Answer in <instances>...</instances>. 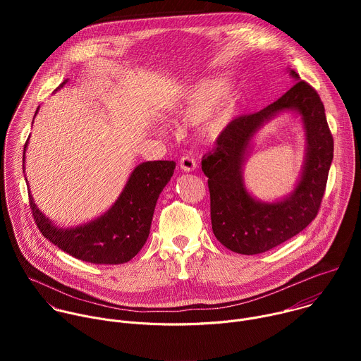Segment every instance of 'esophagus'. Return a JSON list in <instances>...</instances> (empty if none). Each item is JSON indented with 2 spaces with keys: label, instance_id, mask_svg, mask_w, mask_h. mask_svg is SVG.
I'll return each instance as SVG.
<instances>
[{
  "label": "esophagus",
  "instance_id": "1",
  "mask_svg": "<svg viewBox=\"0 0 361 361\" xmlns=\"http://www.w3.org/2000/svg\"><path fill=\"white\" fill-rule=\"evenodd\" d=\"M180 167L183 171H194L197 167V163L194 160V157L191 156H183L180 159Z\"/></svg>",
  "mask_w": 361,
  "mask_h": 361
}]
</instances>
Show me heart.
Returning a JSON list of instances; mask_svg holds the SVG:
<instances>
[{
    "instance_id": "1",
    "label": "heart",
    "mask_w": 361,
    "mask_h": 361,
    "mask_svg": "<svg viewBox=\"0 0 361 361\" xmlns=\"http://www.w3.org/2000/svg\"><path fill=\"white\" fill-rule=\"evenodd\" d=\"M220 90V81H207L191 88L185 97L176 104V111L192 114L198 111L213 94ZM235 95L231 91L221 92L210 106L204 107L195 116L198 133L205 138L219 137L230 124L235 114Z\"/></svg>"
}]
</instances>
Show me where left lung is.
<instances>
[{
  "label": "left lung",
  "mask_w": 361,
  "mask_h": 361,
  "mask_svg": "<svg viewBox=\"0 0 361 361\" xmlns=\"http://www.w3.org/2000/svg\"><path fill=\"white\" fill-rule=\"evenodd\" d=\"M290 74L297 82L284 95L259 113L230 121L214 148L201 160V169L209 177L213 233L234 252L251 255L269 251L304 230L320 210L333 160V135L317 91L304 80L298 82L294 70ZM283 109H297L303 117L306 164L290 197L273 204L260 203L245 191L240 166L253 133Z\"/></svg>",
  "instance_id": "left-lung-1"
}]
</instances>
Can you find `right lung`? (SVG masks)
Wrapping results in <instances>:
<instances>
[{
	"mask_svg": "<svg viewBox=\"0 0 361 361\" xmlns=\"http://www.w3.org/2000/svg\"><path fill=\"white\" fill-rule=\"evenodd\" d=\"M27 144L28 140L24 149ZM174 169V161L164 160L140 164L131 173L113 207L99 219L75 228L54 227L35 207L31 197L30 209L41 234L75 259L92 264H123L130 262L145 244L156 202Z\"/></svg>",
	"mask_w": 361,
	"mask_h": 361,
	"instance_id": "1",
	"label": "right lung"
}]
</instances>
